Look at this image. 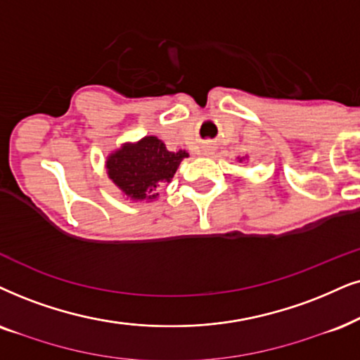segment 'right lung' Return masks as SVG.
Segmentation results:
<instances>
[{
    "label": "right lung",
    "mask_w": 360,
    "mask_h": 360,
    "mask_svg": "<svg viewBox=\"0 0 360 360\" xmlns=\"http://www.w3.org/2000/svg\"><path fill=\"white\" fill-rule=\"evenodd\" d=\"M186 151L171 153L156 136H148L138 144H126L108 159V174L131 199H154V189L169 183Z\"/></svg>",
    "instance_id": "obj_1"
}]
</instances>
